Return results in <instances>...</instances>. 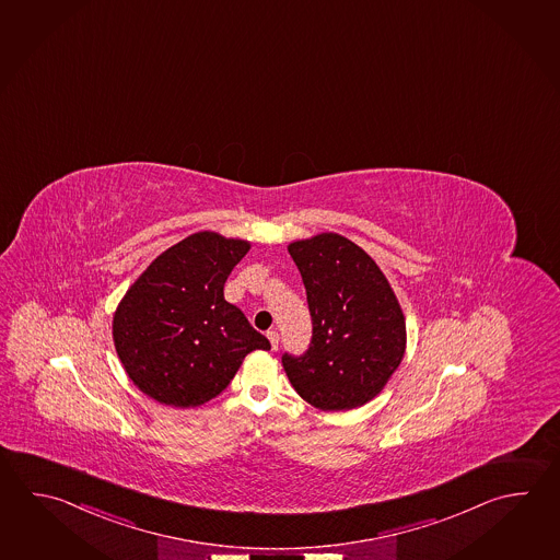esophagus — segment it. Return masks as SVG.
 I'll use <instances>...</instances> for the list:
<instances>
[{
    "label": "esophagus",
    "instance_id": "1",
    "mask_svg": "<svg viewBox=\"0 0 560 560\" xmlns=\"http://www.w3.org/2000/svg\"><path fill=\"white\" fill-rule=\"evenodd\" d=\"M267 339L271 341V349H273V351H277V349H279V332L275 331V329H271V331H267Z\"/></svg>",
    "mask_w": 560,
    "mask_h": 560
}]
</instances>
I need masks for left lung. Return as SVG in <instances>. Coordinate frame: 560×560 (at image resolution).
I'll return each instance as SVG.
<instances>
[{"mask_svg":"<svg viewBox=\"0 0 560 560\" xmlns=\"http://www.w3.org/2000/svg\"><path fill=\"white\" fill-rule=\"evenodd\" d=\"M289 255L307 291V351L283 353L287 377L308 405L349 411L377 397L405 353V317L377 262L353 241L323 233Z\"/></svg>","mask_w":560,"mask_h":560,"instance_id":"left-lung-1","label":"left lung"}]
</instances>
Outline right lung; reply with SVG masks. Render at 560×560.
I'll return each mask as SVG.
<instances>
[{
    "label": "right lung",
    "mask_w": 560,
    "mask_h": 560,
    "mask_svg": "<svg viewBox=\"0 0 560 560\" xmlns=\"http://www.w3.org/2000/svg\"><path fill=\"white\" fill-rule=\"evenodd\" d=\"M249 243L201 231L161 253L115 311L114 341L127 375L151 399L197 407L218 397L245 354L271 349L223 298Z\"/></svg>",
    "instance_id": "right-lung-1"
}]
</instances>
